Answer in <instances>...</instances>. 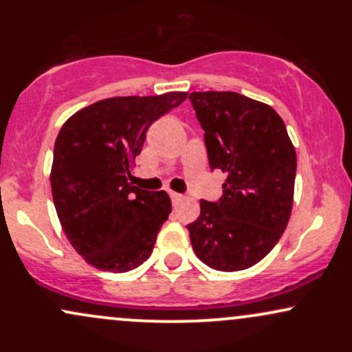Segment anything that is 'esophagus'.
<instances>
[{
  "label": "esophagus",
  "instance_id": "1",
  "mask_svg": "<svg viewBox=\"0 0 352 352\" xmlns=\"http://www.w3.org/2000/svg\"><path fill=\"white\" fill-rule=\"evenodd\" d=\"M170 199H172L173 205H179L180 201L184 200V195H180V193H175V192H170Z\"/></svg>",
  "mask_w": 352,
  "mask_h": 352
}]
</instances>
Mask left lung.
<instances>
[{
	"instance_id": "1",
	"label": "left lung",
	"mask_w": 352,
	"mask_h": 352,
	"mask_svg": "<svg viewBox=\"0 0 352 352\" xmlns=\"http://www.w3.org/2000/svg\"><path fill=\"white\" fill-rule=\"evenodd\" d=\"M188 99L210 168L227 173L220 200H200V217L187 225L190 241L210 268L240 272L263 260L288 225L296 152L283 119L263 102L230 91Z\"/></svg>"
}]
</instances>
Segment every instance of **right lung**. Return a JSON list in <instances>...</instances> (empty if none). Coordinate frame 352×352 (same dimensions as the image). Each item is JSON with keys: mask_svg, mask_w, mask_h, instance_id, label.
I'll return each mask as SVG.
<instances>
[{"mask_svg": "<svg viewBox=\"0 0 352 352\" xmlns=\"http://www.w3.org/2000/svg\"><path fill=\"white\" fill-rule=\"evenodd\" d=\"M187 99V92L129 96L80 109L54 144L51 190L67 240L89 265L125 273L151 256L172 212L164 190L129 184L148 127Z\"/></svg>", "mask_w": 352, "mask_h": 352, "instance_id": "right-lung-1", "label": "right lung"}]
</instances>
